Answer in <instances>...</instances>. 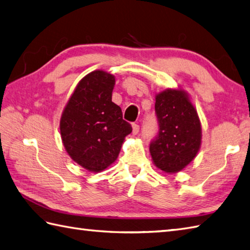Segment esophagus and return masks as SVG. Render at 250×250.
<instances>
[{
	"mask_svg": "<svg viewBox=\"0 0 250 250\" xmlns=\"http://www.w3.org/2000/svg\"><path fill=\"white\" fill-rule=\"evenodd\" d=\"M140 132V125H136V124H133L132 125V133H133L134 135H136L137 133Z\"/></svg>",
	"mask_w": 250,
	"mask_h": 250,
	"instance_id": "34e87169",
	"label": "esophagus"
}]
</instances>
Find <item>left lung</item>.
<instances>
[{
	"mask_svg": "<svg viewBox=\"0 0 250 250\" xmlns=\"http://www.w3.org/2000/svg\"><path fill=\"white\" fill-rule=\"evenodd\" d=\"M159 133L149 147L152 162L161 171H182L198 155L202 141L201 121L188 93L166 89L156 95Z\"/></svg>",
	"mask_w": 250,
	"mask_h": 250,
	"instance_id": "1",
	"label": "left lung"
}]
</instances>
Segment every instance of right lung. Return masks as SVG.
<instances>
[{
	"label": "right lung",
	"mask_w": 250,
	"mask_h": 250,
	"mask_svg": "<svg viewBox=\"0 0 250 250\" xmlns=\"http://www.w3.org/2000/svg\"><path fill=\"white\" fill-rule=\"evenodd\" d=\"M115 76L98 70L87 74L66 103L60 133L73 161L89 172L104 171L116 161L132 126L111 102Z\"/></svg>",
	"instance_id": "right-lung-1"
}]
</instances>
